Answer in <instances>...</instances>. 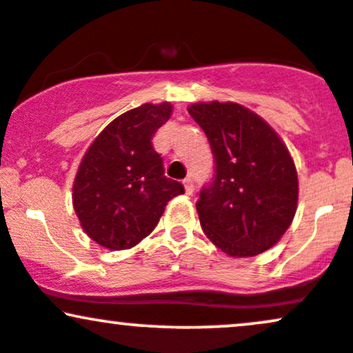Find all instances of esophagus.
Listing matches in <instances>:
<instances>
[{"label":"esophagus","instance_id":"34e87169","mask_svg":"<svg viewBox=\"0 0 353 353\" xmlns=\"http://www.w3.org/2000/svg\"><path fill=\"white\" fill-rule=\"evenodd\" d=\"M182 184H184L185 194H188V196H190V194L194 192V182H192V179H190V177H188V179H184V182H182Z\"/></svg>","mask_w":353,"mask_h":353}]
</instances>
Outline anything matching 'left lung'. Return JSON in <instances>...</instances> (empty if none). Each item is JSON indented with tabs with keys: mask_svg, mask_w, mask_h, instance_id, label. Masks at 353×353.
I'll list each match as a JSON object with an SVG mask.
<instances>
[{
	"mask_svg": "<svg viewBox=\"0 0 353 353\" xmlns=\"http://www.w3.org/2000/svg\"><path fill=\"white\" fill-rule=\"evenodd\" d=\"M214 154L212 182L196 208L202 230L230 257H254L281 241L299 201L297 169L281 136L237 103L188 108Z\"/></svg>",
	"mask_w": 353,
	"mask_h": 353,
	"instance_id": "8db88e82",
	"label": "left lung"
}]
</instances>
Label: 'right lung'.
<instances>
[{
	"mask_svg": "<svg viewBox=\"0 0 353 353\" xmlns=\"http://www.w3.org/2000/svg\"><path fill=\"white\" fill-rule=\"evenodd\" d=\"M171 103L129 109L92 141L72 182V208L89 239L109 250L131 249L152 232L168 202L184 194L164 176L152 136Z\"/></svg>",
	"mask_w": 353,
	"mask_h": 353,
	"instance_id": "right-lung-1",
	"label": "right lung"
}]
</instances>
